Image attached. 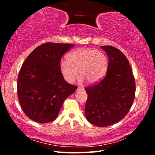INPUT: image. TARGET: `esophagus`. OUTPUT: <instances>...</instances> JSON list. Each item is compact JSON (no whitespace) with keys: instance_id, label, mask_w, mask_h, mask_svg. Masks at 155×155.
<instances>
[{"instance_id":"34e87169","label":"esophagus","mask_w":155,"mask_h":155,"mask_svg":"<svg viewBox=\"0 0 155 155\" xmlns=\"http://www.w3.org/2000/svg\"><path fill=\"white\" fill-rule=\"evenodd\" d=\"M78 90H84V88H83L82 87H78L77 88V91Z\"/></svg>"}]
</instances>
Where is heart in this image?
<instances>
[{
	"label": "heart",
	"mask_w": 155,
	"mask_h": 155,
	"mask_svg": "<svg viewBox=\"0 0 155 155\" xmlns=\"http://www.w3.org/2000/svg\"><path fill=\"white\" fill-rule=\"evenodd\" d=\"M108 64V58L104 52L80 48L70 52L67 61H61L60 69L62 77L69 83L75 81L78 72L81 81L94 84L104 77Z\"/></svg>",
	"instance_id": "obj_1"
}]
</instances>
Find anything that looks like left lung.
<instances>
[{"label":"left lung","mask_w":155,"mask_h":155,"mask_svg":"<svg viewBox=\"0 0 155 155\" xmlns=\"http://www.w3.org/2000/svg\"><path fill=\"white\" fill-rule=\"evenodd\" d=\"M108 57V68L100 82L85 87V114L88 122L105 127L128 114L135 97V80L127 58L112 46H101Z\"/></svg>","instance_id":"8db88e82"}]
</instances>
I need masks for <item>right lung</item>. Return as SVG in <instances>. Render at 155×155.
I'll use <instances>...</instances> for the list:
<instances>
[{"label": "right lung", "mask_w": 155, "mask_h": 155, "mask_svg": "<svg viewBox=\"0 0 155 155\" xmlns=\"http://www.w3.org/2000/svg\"><path fill=\"white\" fill-rule=\"evenodd\" d=\"M74 46L47 42L31 52L20 69L17 94L27 116L39 123L53 121L64 100L77 90L68 83L60 69L61 58Z\"/></svg>", "instance_id": "obj_1"}]
</instances>
